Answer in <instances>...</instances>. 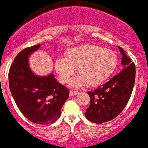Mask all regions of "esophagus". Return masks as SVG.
<instances>
[{"mask_svg":"<svg viewBox=\"0 0 148 148\" xmlns=\"http://www.w3.org/2000/svg\"><path fill=\"white\" fill-rule=\"evenodd\" d=\"M78 93V92L77 91H73V90H71L70 92H69V95H70L71 97H72V96H74V95H77Z\"/></svg>","mask_w":148,"mask_h":148,"instance_id":"esophagus-1","label":"esophagus"}]
</instances>
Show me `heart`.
<instances>
[{
    "label": "heart",
    "mask_w": 148,
    "mask_h": 148,
    "mask_svg": "<svg viewBox=\"0 0 148 148\" xmlns=\"http://www.w3.org/2000/svg\"><path fill=\"white\" fill-rule=\"evenodd\" d=\"M117 56L114 51L94 45H80L68 51L65 59L55 62V69L62 83H67L76 68L80 76L71 80L69 85L79 88L87 84L98 86L105 83L117 66Z\"/></svg>",
    "instance_id": "obj_1"
}]
</instances>
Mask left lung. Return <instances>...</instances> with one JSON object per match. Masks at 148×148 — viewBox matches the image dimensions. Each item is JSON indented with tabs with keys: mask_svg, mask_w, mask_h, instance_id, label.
I'll use <instances>...</instances> for the list:
<instances>
[{
	"mask_svg": "<svg viewBox=\"0 0 148 148\" xmlns=\"http://www.w3.org/2000/svg\"><path fill=\"white\" fill-rule=\"evenodd\" d=\"M122 54L123 69L109 81L94 91L88 92L89 107L86 110L88 120L97 124L113 120L122 112L127 105L133 89L135 66L123 48L118 47Z\"/></svg>",
	"mask_w": 148,
	"mask_h": 148,
	"instance_id": "1",
	"label": "left lung"
}]
</instances>
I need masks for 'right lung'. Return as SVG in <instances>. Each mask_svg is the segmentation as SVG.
Listing matches in <instances>:
<instances>
[{
    "instance_id": "1",
    "label": "right lung",
    "mask_w": 148,
    "mask_h": 148,
    "mask_svg": "<svg viewBox=\"0 0 148 148\" xmlns=\"http://www.w3.org/2000/svg\"><path fill=\"white\" fill-rule=\"evenodd\" d=\"M40 44L22 50L9 71V86L18 109L26 118L42 125L53 123L69 97V90L59 84L53 73L38 76L32 71L28 58Z\"/></svg>"
}]
</instances>
